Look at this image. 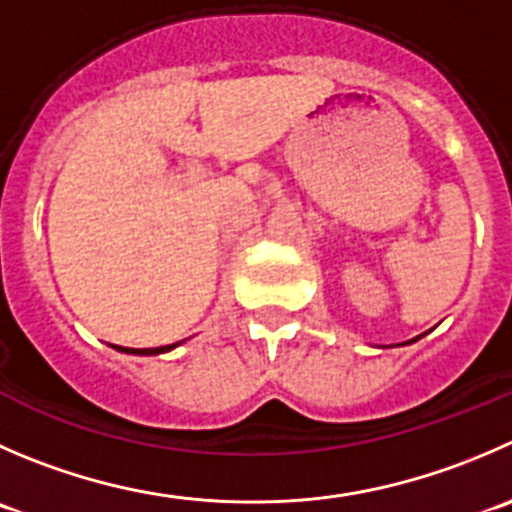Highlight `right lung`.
<instances>
[{"label":"right lung","mask_w":512,"mask_h":512,"mask_svg":"<svg viewBox=\"0 0 512 512\" xmlns=\"http://www.w3.org/2000/svg\"><path fill=\"white\" fill-rule=\"evenodd\" d=\"M175 345H162V347H145V350H135V347H117L122 352H132V355H157V352L172 350Z\"/></svg>","instance_id":"obj_1"}]
</instances>
